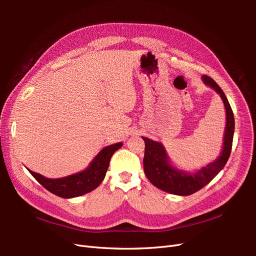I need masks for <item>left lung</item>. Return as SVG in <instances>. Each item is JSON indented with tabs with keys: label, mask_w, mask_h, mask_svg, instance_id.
<instances>
[{
	"label": "left lung",
	"mask_w": 256,
	"mask_h": 256,
	"mask_svg": "<svg viewBox=\"0 0 256 256\" xmlns=\"http://www.w3.org/2000/svg\"><path fill=\"white\" fill-rule=\"evenodd\" d=\"M202 80L205 85L214 90L220 95L226 114V125L224 129L223 146L220 154L216 160L209 162L205 166L196 172H187L172 164L166 147L162 143L142 136L145 142L144 154V172L150 182L162 191L176 196H190L202 189L207 184L219 174L226 166L230 158L232 144H233L235 120L228 100L221 88L212 78L203 76Z\"/></svg>",
	"instance_id": "1"
}]
</instances>
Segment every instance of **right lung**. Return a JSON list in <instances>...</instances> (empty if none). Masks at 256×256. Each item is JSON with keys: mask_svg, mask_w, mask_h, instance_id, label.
Segmentation results:
<instances>
[{"mask_svg": "<svg viewBox=\"0 0 256 256\" xmlns=\"http://www.w3.org/2000/svg\"><path fill=\"white\" fill-rule=\"evenodd\" d=\"M122 143L106 146L92 160L90 166L82 172L62 178H47L28 170L35 180L53 194L64 198H72L96 189L102 184L109 168L112 154L120 150Z\"/></svg>", "mask_w": 256, "mask_h": 256, "instance_id": "right-lung-1", "label": "right lung"}]
</instances>
